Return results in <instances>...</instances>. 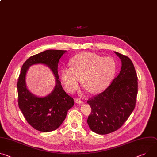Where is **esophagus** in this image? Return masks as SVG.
<instances>
[{
  "label": "esophagus",
  "mask_w": 157,
  "mask_h": 157,
  "mask_svg": "<svg viewBox=\"0 0 157 157\" xmlns=\"http://www.w3.org/2000/svg\"><path fill=\"white\" fill-rule=\"evenodd\" d=\"M75 102L77 103V104H79V105H81V104H83V101L81 100V99L79 98H78L76 99L75 100Z\"/></svg>",
  "instance_id": "obj_1"
}]
</instances>
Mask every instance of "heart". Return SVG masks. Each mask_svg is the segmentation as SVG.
I'll return each mask as SVG.
<instances>
[{"label": "heart", "mask_w": 157, "mask_h": 157, "mask_svg": "<svg viewBox=\"0 0 157 157\" xmlns=\"http://www.w3.org/2000/svg\"><path fill=\"white\" fill-rule=\"evenodd\" d=\"M71 67H64L61 79L66 91L73 93L81 81L91 93L104 91L113 80L117 62L111 57H103L93 52L80 53L71 59Z\"/></svg>", "instance_id": "obj_1"}]
</instances>
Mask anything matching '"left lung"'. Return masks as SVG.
Returning a JSON list of instances; mask_svg holds the SVG:
<instances>
[{
	"mask_svg": "<svg viewBox=\"0 0 157 157\" xmlns=\"http://www.w3.org/2000/svg\"><path fill=\"white\" fill-rule=\"evenodd\" d=\"M115 53L121 62L118 76L101 93L88 100L91 108L87 122L94 133L106 135L117 131L133 112L138 93V78L134 65L126 56Z\"/></svg>",
	"mask_w": 157,
	"mask_h": 157,
	"instance_id": "1",
	"label": "left lung"
}]
</instances>
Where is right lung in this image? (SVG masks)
I'll list each match as a JSON object with an SVG mask.
<instances>
[{"mask_svg": "<svg viewBox=\"0 0 157 157\" xmlns=\"http://www.w3.org/2000/svg\"><path fill=\"white\" fill-rule=\"evenodd\" d=\"M66 51L46 50L30 57L22 66L17 84L19 107L28 123L38 131L49 132L58 128L65 120L67 111L74 105L73 98L63 90L58 73L59 61ZM38 63L49 67L55 77V88L45 97L33 95L26 86L28 69Z\"/></svg>", "mask_w": 157, "mask_h": 157, "instance_id": "right-lung-1", "label": "right lung"}]
</instances>
